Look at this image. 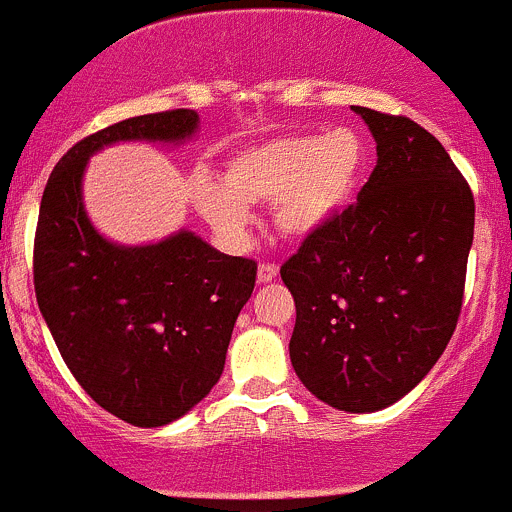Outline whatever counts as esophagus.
Wrapping results in <instances>:
<instances>
[{
  "label": "esophagus",
  "instance_id": "obj_1",
  "mask_svg": "<svg viewBox=\"0 0 512 512\" xmlns=\"http://www.w3.org/2000/svg\"><path fill=\"white\" fill-rule=\"evenodd\" d=\"M277 272H280V267L275 262H260V267H257V282H272L277 277Z\"/></svg>",
  "mask_w": 512,
  "mask_h": 512
}]
</instances>
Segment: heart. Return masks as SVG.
Instances as JSON below:
<instances>
[{
  "mask_svg": "<svg viewBox=\"0 0 512 512\" xmlns=\"http://www.w3.org/2000/svg\"><path fill=\"white\" fill-rule=\"evenodd\" d=\"M364 165L366 148L354 128L272 138L227 160L223 190L203 185L198 208L215 230L237 237L247 225V205L272 203L277 230L304 240L349 203Z\"/></svg>",
  "mask_w": 512,
  "mask_h": 512,
  "instance_id": "heart-1",
  "label": "heart"
}]
</instances>
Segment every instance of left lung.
<instances>
[{
    "label": "left lung",
    "mask_w": 512,
    "mask_h": 512,
    "mask_svg": "<svg viewBox=\"0 0 512 512\" xmlns=\"http://www.w3.org/2000/svg\"><path fill=\"white\" fill-rule=\"evenodd\" d=\"M352 108L374 136L376 168L280 275L297 307L289 359L299 381L334 409L369 414L404 399L451 342L476 203L426 128Z\"/></svg>",
    "instance_id": "obj_1"
}]
</instances>
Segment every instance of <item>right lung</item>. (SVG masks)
<instances>
[{"instance_id": "1", "label": "right lung", "mask_w": 512, "mask_h": 512, "mask_svg": "<svg viewBox=\"0 0 512 512\" xmlns=\"http://www.w3.org/2000/svg\"><path fill=\"white\" fill-rule=\"evenodd\" d=\"M195 128L190 108L101 128L56 163L41 195L34 289L46 327L81 389L141 428L188 414L218 384L257 262L223 255L188 230L158 245H113L86 218L81 178L103 146L178 143Z\"/></svg>"}]
</instances>
